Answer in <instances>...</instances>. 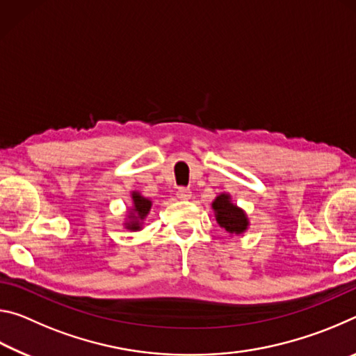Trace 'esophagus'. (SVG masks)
<instances>
[{
    "label": "esophagus",
    "mask_w": 356,
    "mask_h": 356,
    "mask_svg": "<svg viewBox=\"0 0 356 356\" xmlns=\"http://www.w3.org/2000/svg\"><path fill=\"white\" fill-rule=\"evenodd\" d=\"M177 197L179 200H182V201H188L190 197H191V191H190V188H179L177 190Z\"/></svg>",
    "instance_id": "esophagus-1"
}]
</instances>
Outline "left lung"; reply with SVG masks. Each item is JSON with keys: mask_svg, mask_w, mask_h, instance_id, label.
<instances>
[{"mask_svg": "<svg viewBox=\"0 0 356 356\" xmlns=\"http://www.w3.org/2000/svg\"><path fill=\"white\" fill-rule=\"evenodd\" d=\"M215 220L220 227L225 229L229 236H242L248 229L250 220L245 210L240 209L237 204L232 202L229 193H220L212 202Z\"/></svg>", "mask_w": 356, "mask_h": 356, "instance_id": "8db88e82", "label": "left lung"}]
</instances>
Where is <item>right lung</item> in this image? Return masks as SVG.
<instances>
[{
	"label": "right lung",
	"instance_id": "obj_1",
	"mask_svg": "<svg viewBox=\"0 0 356 356\" xmlns=\"http://www.w3.org/2000/svg\"><path fill=\"white\" fill-rule=\"evenodd\" d=\"M131 207L127 209V218H125L124 227L129 231H141L144 221L152 207V201L149 197L143 196L140 191H131Z\"/></svg>",
	"mask_w": 356,
	"mask_h": 356
}]
</instances>
